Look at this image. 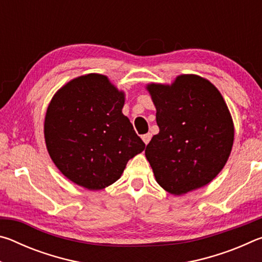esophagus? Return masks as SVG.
I'll list each match as a JSON object with an SVG mask.
<instances>
[{
	"instance_id": "34e87169",
	"label": "esophagus",
	"mask_w": 262,
	"mask_h": 262,
	"mask_svg": "<svg viewBox=\"0 0 262 262\" xmlns=\"http://www.w3.org/2000/svg\"><path fill=\"white\" fill-rule=\"evenodd\" d=\"M150 139H151V134H150V133H148V134L142 135V140H143V142H144L145 144H148V143H149Z\"/></svg>"
}]
</instances>
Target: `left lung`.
<instances>
[{"label": "left lung", "instance_id": "8db88e82", "mask_svg": "<svg viewBox=\"0 0 262 262\" xmlns=\"http://www.w3.org/2000/svg\"><path fill=\"white\" fill-rule=\"evenodd\" d=\"M159 133L145 148L155 178L181 195L209 184L224 167L233 144V122L220 91L196 75L171 85L150 84Z\"/></svg>", "mask_w": 262, "mask_h": 262}]
</instances>
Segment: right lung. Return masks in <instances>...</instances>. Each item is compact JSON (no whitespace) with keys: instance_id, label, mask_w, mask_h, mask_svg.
Returning a JSON list of instances; mask_svg holds the SVG:
<instances>
[{"instance_id":"right-lung-1","label":"right lung","mask_w":262,"mask_h":262,"mask_svg":"<svg viewBox=\"0 0 262 262\" xmlns=\"http://www.w3.org/2000/svg\"><path fill=\"white\" fill-rule=\"evenodd\" d=\"M125 95L104 75L89 74L62 86L48 105L45 141L56 167L73 183L103 189L120 178L145 148L122 114Z\"/></svg>"}]
</instances>
